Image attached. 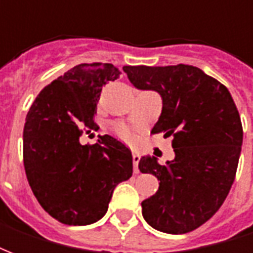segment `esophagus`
Instances as JSON below:
<instances>
[{
    "label": "esophagus",
    "instance_id": "1",
    "mask_svg": "<svg viewBox=\"0 0 253 253\" xmlns=\"http://www.w3.org/2000/svg\"><path fill=\"white\" fill-rule=\"evenodd\" d=\"M139 159H141V157H139V154H138L137 152H135V153H132V165H134V172H135V173L139 172V169H138V163H139Z\"/></svg>",
    "mask_w": 253,
    "mask_h": 253
}]
</instances>
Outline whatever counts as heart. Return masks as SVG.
I'll return each instance as SVG.
<instances>
[{
	"label": "heart",
	"mask_w": 253,
	"mask_h": 253,
	"mask_svg": "<svg viewBox=\"0 0 253 253\" xmlns=\"http://www.w3.org/2000/svg\"><path fill=\"white\" fill-rule=\"evenodd\" d=\"M115 132L118 137L122 138V139L126 141V142H131L132 139H134V134H132L131 128L125 126V125H116Z\"/></svg>",
	"instance_id": "heart-1"
}]
</instances>
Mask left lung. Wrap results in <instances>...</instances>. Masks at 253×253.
Wrapping results in <instances>:
<instances>
[{
	"label": "left lung",
	"instance_id": "8db88e82",
	"mask_svg": "<svg viewBox=\"0 0 253 253\" xmlns=\"http://www.w3.org/2000/svg\"><path fill=\"white\" fill-rule=\"evenodd\" d=\"M138 89L156 90L163 111L152 134L172 137L175 160L161 165L153 156L139 160L142 173L160 180L142 202L145 221L160 232L188 233L222 206L236 177L243 126L228 88L191 65L123 66Z\"/></svg>",
	"mask_w": 253,
	"mask_h": 253
}]
</instances>
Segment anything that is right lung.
Here are the masks:
<instances>
[{
	"mask_svg": "<svg viewBox=\"0 0 253 253\" xmlns=\"http://www.w3.org/2000/svg\"><path fill=\"white\" fill-rule=\"evenodd\" d=\"M112 63H81L42 89L23 132L25 175L34 195L52 218L89 225L104 217L112 192L132 175L131 150L108 134L83 145L84 131H97L94 114L101 89L119 78Z\"/></svg>",
	"mask_w": 253,
	"mask_h": 253,
	"instance_id": "1",
	"label": "right lung"
}]
</instances>
